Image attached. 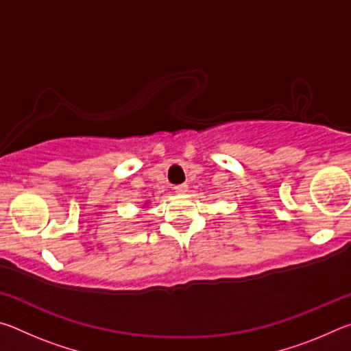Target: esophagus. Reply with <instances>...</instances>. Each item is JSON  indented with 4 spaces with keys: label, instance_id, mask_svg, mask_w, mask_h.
<instances>
[{
    "label": "esophagus",
    "instance_id": "esophagus-1",
    "mask_svg": "<svg viewBox=\"0 0 351 351\" xmlns=\"http://www.w3.org/2000/svg\"><path fill=\"white\" fill-rule=\"evenodd\" d=\"M173 190L176 193H186V192H189V186L187 184H180V186H175Z\"/></svg>",
    "mask_w": 351,
    "mask_h": 351
}]
</instances>
